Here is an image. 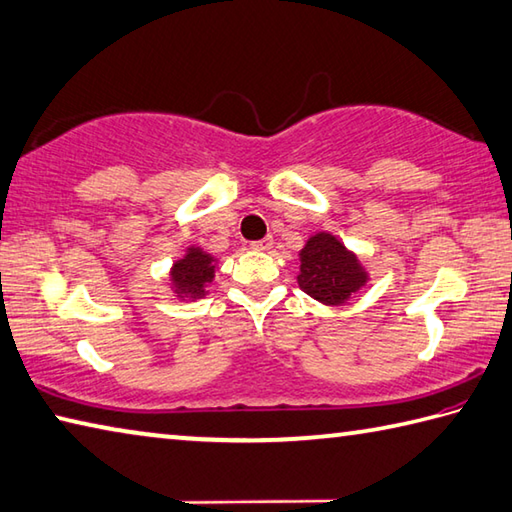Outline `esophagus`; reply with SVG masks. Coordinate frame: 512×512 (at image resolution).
Instances as JSON below:
<instances>
[{"mask_svg": "<svg viewBox=\"0 0 512 512\" xmlns=\"http://www.w3.org/2000/svg\"><path fill=\"white\" fill-rule=\"evenodd\" d=\"M272 245H274V238L272 236H265V238H260V240H254L252 249H256V252H267V249H272Z\"/></svg>", "mask_w": 512, "mask_h": 512, "instance_id": "esophagus-1", "label": "esophagus"}]
</instances>
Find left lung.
I'll return each mask as SVG.
<instances>
[{"label":"left lung","instance_id":"left-lung-1","mask_svg":"<svg viewBox=\"0 0 512 512\" xmlns=\"http://www.w3.org/2000/svg\"><path fill=\"white\" fill-rule=\"evenodd\" d=\"M298 285L325 305H341L365 285V272L352 252L332 234H316L301 252Z\"/></svg>","mask_w":512,"mask_h":512}]
</instances>
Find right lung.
Returning <instances> with one entry per match:
<instances>
[{"mask_svg":"<svg viewBox=\"0 0 512 512\" xmlns=\"http://www.w3.org/2000/svg\"><path fill=\"white\" fill-rule=\"evenodd\" d=\"M214 258L202 252V249L191 247L185 258H180L173 265V285H176V294L200 298L205 294V285L214 278Z\"/></svg>","mask_w":512,"mask_h":512,"instance_id":"1","label":"right lung"}]
</instances>
